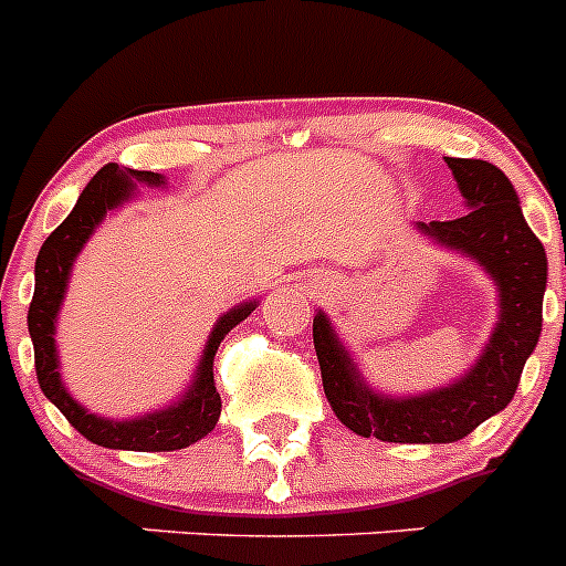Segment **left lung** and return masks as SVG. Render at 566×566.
Instances as JSON below:
<instances>
[{
    "mask_svg": "<svg viewBox=\"0 0 566 566\" xmlns=\"http://www.w3.org/2000/svg\"><path fill=\"white\" fill-rule=\"evenodd\" d=\"M468 212L457 221L417 223L439 247L476 260L499 289V319L484 352L464 377L417 397H388L365 382L352 354L323 312L314 317L323 391L345 428L382 442L444 444L476 431L484 419L507 408L522 368L542 334L547 254L524 221L507 175L476 158H444Z\"/></svg>",
    "mask_w": 566,
    "mask_h": 566,
    "instance_id": "8db88e82",
    "label": "left lung"
}]
</instances>
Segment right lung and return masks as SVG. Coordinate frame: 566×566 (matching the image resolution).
<instances>
[{"label": "right lung", "instance_id": "add662e5", "mask_svg": "<svg viewBox=\"0 0 566 566\" xmlns=\"http://www.w3.org/2000/svg\"><path fill=\"white\" fill-rule=\"evenodd\" d=\"M135 184L147 187H164V175L138 172V169H122L118 164H107L93 175V181L78 195L73 212L59 223L50 238L44 240L36 258V289L30 300L28 332L33 339V357H36V377L44 397L56 405L67 417V422L90 442L113 448V451H181L192 442L207 437L221 417V394L214 391L212 363L221 339L232 332L238 323L258 308L254 300L229 308L207 339L198 371L178 402L167 405L161 411H149L135 419H107L90 413L84 405L70 397L59 374L56 357V317L67 292L70 269L87 238L96 232L98 223L107 218L109 209H118L133 198Z\"/></svg>", "mask_w": 566, "mask_h": 566}]
</instances>
